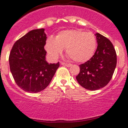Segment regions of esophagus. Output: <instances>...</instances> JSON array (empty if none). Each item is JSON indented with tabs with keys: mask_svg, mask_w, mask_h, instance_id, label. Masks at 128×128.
Returning a JSON list of instances; mask_svg holds the SVG:
<instances>
[{
	"mask_svg": "<svg viewBox=\"0 0 128 128\" xmlns=\"http://www.w3.org/2000/svg\"><path fill=\"white\" fill-rule=\"evenodd\" d=\"M61 65H65V66H68V67H70V66H72V64H68V63H65L64 62H61Z\"/></svg>",
	"mask_w": 128,
	"mask_h": 128,
	"instance_id": "1",
	"label": "esophagus"
}]
</instances>
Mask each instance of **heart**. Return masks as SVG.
Returning a JSON list of instances; mask_svg holds the SVG:
<instances>
[{
  "instance_id": "1",
  "label": "heart",
  "mask_w": 128,
  "mask_h": 128,
  "mask_svg": "<svg viewBox=\"0 0 128 128\" xmlns=\"http://www.w3.org/2000/svg\"><path fill=\"white\" fill-rule=\"evenodd\" d=\"M97 40L93 33L81 29H66L59 32L55 37L48 38L46 49L53 60H57L66 48V55L78 63L88 61L94 54Z\"/></svg>"
}]
</instances>
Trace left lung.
I'll list each match as a JSON object with an SVG mask.
<instances>
[{
	"instance_id": "1",
	"label": "left lung",
	"mask_w": 128,
	"mask_h": 128,
	"mask_svg": "<svg viewBox=\"0 0 128 128\" xmlns=\"http://www.w3.org/2000/svg\"><path fill=\"white\" fill-rule=\"evenodd\" d=\"M95 35L98 44L96 52L80 65V72L76 76L79 84L90 90H99L108 84L117 65V54L112 42L98 32Z\"/></svg>"
}]
</instances>
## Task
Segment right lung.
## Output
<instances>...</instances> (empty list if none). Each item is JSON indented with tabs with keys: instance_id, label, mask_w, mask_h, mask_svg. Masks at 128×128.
<instances>
[{
	"instance_id": "1",
	"label": "right lung",
	"mask_w": 128,
	"mask_h": 128,
	"mask_svg": "<svg viewBox=\"0 0 128 128\" xmlns=\"http://www.w3.org/2000/svg\"><path fill=\"white\" fill-rule=\"evenodd\" d=\"M44 29L30 30L13 45L9 57L10 71L20 88L38 93L49 84L60 63H48L44 48Z\"/></svg>"
}]
</instances>
